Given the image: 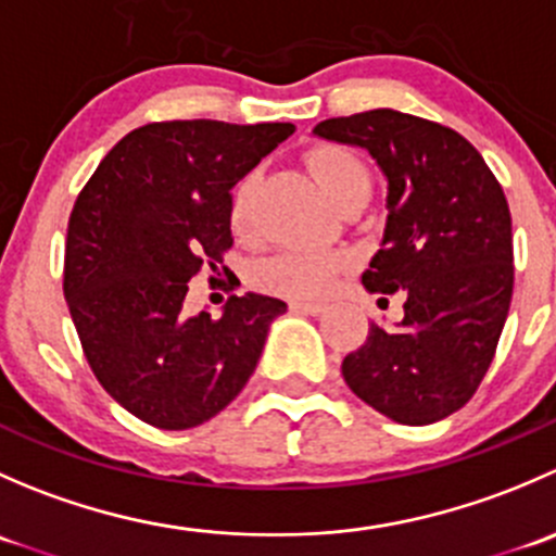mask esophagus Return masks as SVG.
<instances>
[{
	"instance_id": "obj_1",
	"label": "esophagus",
	"mask_w": 556,
	"mask_h": 556,
	"mask_svg": "<svg viewBox=\"0 0 556 556\" xmlns=\"http://www.w3.org/2000/svg\"><path fill=\"white\" fill-rule=\"evenodd\" d=\"M290 312L312 314V317H317V314L325 312V306L317 304V301H290Z\"/></svg>"
}]
</instances>
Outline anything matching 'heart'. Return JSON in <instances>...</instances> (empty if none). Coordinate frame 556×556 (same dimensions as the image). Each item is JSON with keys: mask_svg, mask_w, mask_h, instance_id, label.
Here are the masks:
<instances>
[{"mask_svg": "<svg viewBox=\"0 0 556 556\" xmlns=\"http://www.w3.org/2000/svg\"><path fill=\"white\" fill-rule=\"evenodd\" d=\"M306 164L333 204H341L350 193L371 188L366 164L339 144H319L306 155ZM257 174L250 172L231 190V226L237 233L250 231L252 199H255ZM350 266V255L341 250H279L257 263L255 282L263 290L288 299H319L330 290L333 279Z\"/></svg>", "mask_w": 556, "mask_h": 556, "instance_id": "obj_1", "label": "heart"}]
</instances>
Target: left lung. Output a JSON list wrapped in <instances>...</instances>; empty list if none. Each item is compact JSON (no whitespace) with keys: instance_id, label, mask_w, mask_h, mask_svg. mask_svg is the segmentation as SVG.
<instances>
[{"instance_id":"obj_1","label":"left lung","mask_w":556,"mask_h":556,"mask_svg":"<svg viewBox=\"0 0 556 556\" xmlns=\"http://www.w3.org/2000/svg\"><path fill=\"white\" fill-rule=\"evenodd\" d=\"M314 134L366 148L387 174V228L363 285L403 293L397 328L368 325L341 374L401 425H430L479 390L514 293L511 212L479 150L450 126L395 110L330 117Z\"/></svg>"}]
</instances>
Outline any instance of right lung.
Segmentation results:
<instances>
[{
    "label": "right lung",
    "instance_id": "right-lung-1",
    "mask_svg": "<svg viewBox=\"0 0 556 556\" xmlns=\"http://www.w3.org/2000/svg\"><path fill=\"white\" fill-rule=\"evenodd\" d=\"M295 131L164 121L128 131L77 195L64 295L99 384L161 430H188L242 392L288 304L231 295L220 319L185 317L188 282L233 247L231 188ZM226 268V266H223Z\"/></svg>",
    "mask_w": 556,
    "mask_h": 556
}]
</instances>
